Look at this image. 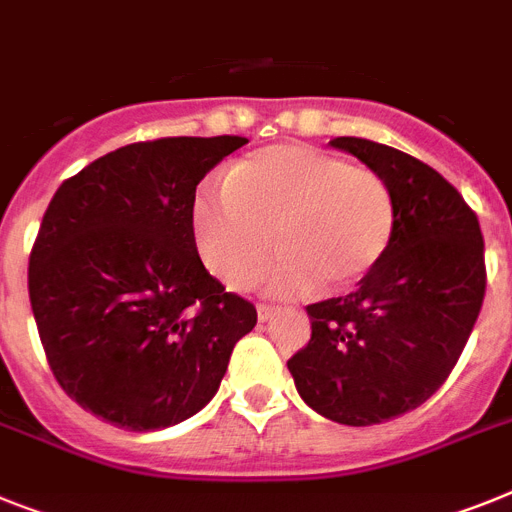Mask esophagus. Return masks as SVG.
<instances>
[{
    "mask_svg": "<svg viewBox=\"0 0 512 512\" xmlns=\"http://www.w3.org/2000/svg\"><path fill=\"white\" fill-rule=\"evenodd\" d=\"M278 312H281V307H276V304H257V317H260V322L273 320Z\"/></svg>",
    "mask_w": 512,
    "mask_h": 512,
    "instance_id": "1",
    "label": "esophagus"
}]
</instances>
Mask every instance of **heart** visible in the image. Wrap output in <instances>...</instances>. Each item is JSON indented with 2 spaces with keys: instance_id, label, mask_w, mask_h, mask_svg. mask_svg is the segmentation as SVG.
Returning a JSON list of instances; mask_svg holds the SVG:
<instances>
[{
  "instance_id": "obj_1",
  "label": "heart",
  "mask_w": 512,
  "mask_h": 512,
  "mask_svg": "<svg viewBox=\"0 0 512 512\" xmlns=\"http://www.w3.org/2000/svg\"><path fill=\"white\" fill-rule=\"evenodd\" d=\"M192 226L205 265L234 289L255 281L278 249L268 276L276 294H346L388 255L395 203L375 169L283 143L242 158L223 187H203Z\"/></svg>"
}]
</instances>
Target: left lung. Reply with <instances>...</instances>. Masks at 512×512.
Masks as SVG:
<instances>
[{
	"label": "left lung",
	"instance_id": "1",
	"mask_svg": "<svg viewBox=\"0 0 512 512\" xmlns=\"http://www.w3.org/2000/svg\"><path fill=\"white\" fill-rule=\"evenodd\" d=\"M382 174L395 234L351 294L309 304L312 336L289 359L309 409L349 427L382 424L435 395L466 346L487 289L479 218L432 166L364 137H333Z\"/></svg>",
	"mask_w": 512,
	"mask_h": 512
}]
</instances>
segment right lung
<instances>
[{"label":"right lung","instance_id":"right-lung-1","mask_svg":"<svg viewBox=\"0 0 512 512\" xmlns=\"http://www.w3.org/2000/svg\"><path fill=\"white\" fill-rule=\"evenodd\" d=\"M247 137H161L64 179L30 249L28 294L72 401L130 432L171 427L216 395L255 304L197 255L192 208Z\"/></svg>","mask_w":512,"mask_h":512}]
</instances>
